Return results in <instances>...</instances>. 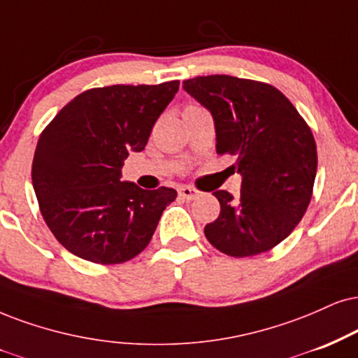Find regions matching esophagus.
Segmentation results:
<instances>
[{
    "label": "esophagus",
    "mask_w": 358,
    "mask_h": 358,
    "mask_svg": "<svg viewBox=\"0 0 358 358\" xmlns=\"http://www.w3.org/2000/svg\"><path fill=\"white\" fill-rule=\"evenodd\" d=\"M179 196L184 197V199H187V201H192V199H197V197L201 196V192L191 186H182V187H179Z\"/></svg>",
    "instance_id": "34e87169"
}]
</instances>
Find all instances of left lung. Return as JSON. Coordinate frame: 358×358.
Returning <instances> with one entry per match:
<instances>
[{"mask_svg":"<svg viewBox=\"0 0 358 358\" xmlns=\"http://www.w3.org/2000/svg\"><path fill=\"white\" fill-rule=\"evenodd\" d=\"M213 114L215 148L236 156L241 196L215 191L220 214L207 224V241L232 257L267 252L306 214L317 174L310 127L279 90L226 74L182 83Z\"/></svg>","mask_w":358,"mask_h":358,"instance_id":"left-lung-1","label":"left lung"}]
</instances>
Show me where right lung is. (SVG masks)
Returning a JSON list of instances; mask_svg holds the SVG:
<instances>
[{
  "mask_svg": "<svg viewBox=\"0 0 358 358\" xmlns=\"http://www.w3.org/2000/svg\"><path fill=\"white\" fill-rule=\"evenodd\" d=\"M179 81L85 91L39 136L33 187L44 222L61 245L94 264H121L151 241L176 189L145 191L121 180L129 152L148 144Z\"/></svg>",
  "mask_w": 358,
  "mask_h": 358,
  "instance_id": "right-lung-1",
  "label": "right lung"
}]
</instances>
